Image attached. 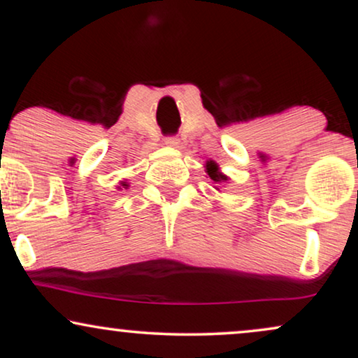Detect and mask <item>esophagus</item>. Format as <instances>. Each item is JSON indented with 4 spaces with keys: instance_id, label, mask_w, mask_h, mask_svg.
<instances>
[{
    "instance_id": "obj_1",
    "label": "esophagus",
    "mask_w": 358,
    "mask_h": 358,
    "mask_svg": "<svg viewBox=\"0 0 358 358\" xmlns=\"http://www.w3.org/2000/svg\"><path fill=\"white\" fill-rule=\"evenodd\" d=\"M164 143L168 145V146H171V148H179V146H180V140L178 138V136L171 135V136H166Z\"/></svg>"
}]
</instances>
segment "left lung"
Returning a JSON list of instances; mask_svg holds the SVG:
<instances>
[{
	"instance_id": "8db88e82",
	"label": "left lung",
	"mask_w": 358,
	"mask_h": 358,
	"mask_svg": "<svg viewBox=\"0 0 358 358\" xmlns=\"http://www.w3.org/2000/svg\"><path fill=\"white\" fill-rule=\"evenodd\" d=\"M207 173H208V176L210 178H212L215 182H222V180H224L227 178H224L223 174H220L218 173V166L215 164V163H210V164H207Z\"/></svg>"
}]
</instances>
